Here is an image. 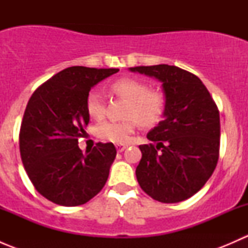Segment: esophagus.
I'll return each mask as SVG.
<instances>
[{"label":"esophagus","instance_id":"obj_1","mask_svg":"<svg viewBox=\"0 0 248 248\" xmlns=\"http://www.w3.org/2000/svg\"><path fill=\"white\" fill-rule=\"evenodd\" d=\"M127 146H128V145H124V144H117L116 145V150L119 152H122V151H124V150L127 149Z\"/></svg>","mask_w":248,"mask_h":248}]
</instances>
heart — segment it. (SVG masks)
I'll list each match as a JSON object with an SVG mask.
<instances>
[{
  "mask_svg": "<svg viewBox=\"0 0 248 248\" xmlns=\"http://www.w3.org/2000/svg\"><path fill=\"white\" fill-rule=\"evenodd\" d=\"M110 90L128 101L124 121H104L96 128V136L106 141L126 142L136 129L138 121L142 126H151L162 117L166 98L157 90H149L146 82L134 78H121L110 85ZM106 103L98 90H92L86 97V111L92 119L104 115Z\"/></svg>",
  "mask_w": 248,
  "mask_h": 248,
  "instance_id": "heart-1",
  "label": "heart"
}]
</instances>
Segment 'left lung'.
<instances>
[{"instance_id": "left-lung-1", "label": "left lung", "mask_w": 248, "mask_h": 248, "mask_svg": "<svg viewBox=\"0 0 248 248\" xmlns=\"http://www.w3.org/2000/svg\"><path fill=\"white\" fill-rule=\"evenodd\" d=\"M162 82L163 121L147 133L156 145H140L136 175L155 201L179 202L206 184L218 161L219 112L202 80L176 66L129 68Z\"/></svg>"}]
</instances>
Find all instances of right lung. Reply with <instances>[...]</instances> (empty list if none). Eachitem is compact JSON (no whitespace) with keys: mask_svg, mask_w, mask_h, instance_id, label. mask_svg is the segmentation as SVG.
<instances>
[{"mask_svg":"<svg viewBox=\"0 0 248 248\" xmlns=\"http://www.w3.org/2000/svg\"><path fill=\"white\" fill-rule=\"evenodd\" d=\"M117 68L74 66L63 69L34 91L20 128V155L37 191L62 206H78L101 192L116 157L111 142H98L82 152L78 139L84 136L90 116V90Z\"/></svg>","mask_w":248,"mask_h":248,"instance_id":"1","label":"right lung"}]
</instances>
